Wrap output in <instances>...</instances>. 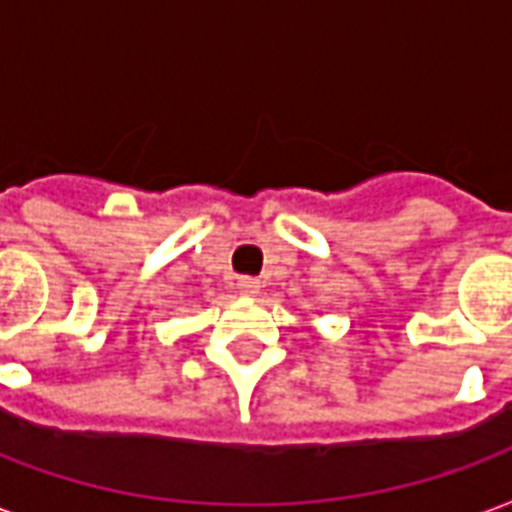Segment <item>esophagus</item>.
<instances>
[{
  "label": "esophagus",
  "instance_id": "1",
  "mask_svg": "<svg viewBox=\"0 0 512 512\" xmlns=\"http://www.w3.org/2000/svg\"><path fill=\"white\" fill-rule=\"evenodd\" d=\"M237 289H240L242 297H256L261 289V283L256 281V278H240V281H237Z\"/></svg>",
  "mask_w": 512,
  "mask_h": 512
}]
</instances>
